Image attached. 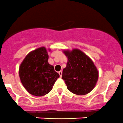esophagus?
Here are the masks:
<instances>
[{"label": "esophagus", "instance_id": "1", "mask_svg": "<svg viewBox=\"0 0 123 123\" xmlns=\"http://www.w3.org/2000/svg\"><path fill=\"white\" fill-rule=\"evenodd\" d=\"M59 75H60V77H62V71H59Z\"/></svg>", "mask_w": 123, "mask_h": 123}]
</instances>
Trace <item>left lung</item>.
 I'll return each mask as SVG.
<instances>
[{"label":"left lung","instance_id":"8db88e82","mask_svg":"<svg viewBox=\"0 0 123 123\" xmlns=\"http://www.w3.org/2000/svg\"><path fill=\"white\" fill-rule=\"evenodd\" d=\"M68 57L66 67L63 69L62 79L70 92L77 95H85L95 87L98 80L96 67L87 55L78 49L64 51Z\"/></svg>","mask_w":123,"mask_h":123}]
</instances>
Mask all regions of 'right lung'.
<instances>
[{
	"label": "right lung",
	"mask_w": 123,
	"mask_h": 123,
	"mask_svg": "<svg viewBox=\"0 0 123 123\" xmlns=\"http://www.w3.org/2000/svg\"><path fill=\"white\" fill-rule=\"evenodd\" d=\"M48 60L47 49L41 47L29 53L21 64L19 69L21 81L32 95L42 96L48 94L60 77Z\"/></svg>",
	"instance_id": "add662e5"
}]
</instances>
